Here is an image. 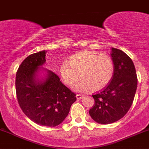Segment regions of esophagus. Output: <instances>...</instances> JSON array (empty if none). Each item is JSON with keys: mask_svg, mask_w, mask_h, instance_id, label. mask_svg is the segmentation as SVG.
Instances as JSON below:
<instances>
[{"mask_svg": "<svg viewBox=\"0 0 149 149\" xmlns=\"http://www.w3.org/2000/svg\"><path fill=\"white\" fill-rule=\"evenodd\" d=\"M83 97L84 95H81V94H77V95H76V99H77V100H81Z\"/></svg>", "mask_w": 149, "mask_h": 149, "instance_id": "obj_1", "label": "esophagus"}]
</instances>
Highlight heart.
Segmentation results:
<instances>
[{"mask_svg": "<svg viewBox=\"0 0 149 149\" xmlns=\"http://www.w3.org/2000/svg\"><path fill=\"white\" fill-rule=\"evenodd\" d=\"M59 73L63 81L70 86L76 84L80 74L82 79L75 86L76 91H99L110 82L114 65L109 55L94 51H83L71 55L69 63L63 62Z\"/></svg>", "mask_w": 149, "mask_h": 149, "instance_id": "b5f03b06", "label": "heart"}]
</instances>
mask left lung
<instances>
[{
	"instance_id": "1",
	"label": "left lung",
	"mask_w": 149,
	"mask_h": 149,
	"mask_svg": "<svg viewBox=\"0 0 149 149\" xmlns=\"http://www.w3.org/2000/svg\"><path fill=\"white\" fill-rule=\"evenodd\" d=\"M111 57L114 64L112 81L104 89L92 95L95 102L89 110L91 118L104 125L115 123L126 115L137 89L136 68L130 57L113 47Z\"/></svg>"
}]
</instances>
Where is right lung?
Instances as JSON below:
<instances>
[{
  "label": "right lung",
  "mask_w": 149,
  "mask_h": 149,
  "mask_svg": "<svg viewBox=\"0 0 149 149\" xmlns=\"http://www.w3.org/2000/svg\"><path fill=\"white\" fill-rule=\"evenodd\" d=\"M46 51L28 56L16 76L18 102L24 113L40 125L55 127L65 119L76 94L55 73L45 68Z\"/></svg>",
  "instance_id": "1"
}]
</instances>
